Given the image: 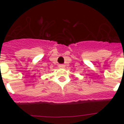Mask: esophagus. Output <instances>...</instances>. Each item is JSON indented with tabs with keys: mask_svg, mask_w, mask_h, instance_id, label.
Segmentation results:
<instances>
[{
	"mask_svg": "<svg viewBox=\"0 0 124 124\" xmlns=\"http://www.w3.org/2000/svg\"><path fill=\"white\" fill-rule=\"evenodd\" d=\"M64 66H65V65L63 64H60L58 65V67L60 68H64Z\"/></svg>",
	"mask_w": 124,
	"mask_h": 124,
	"instance_id": "1",
	"label": "esophagus"
}]
</instances>
